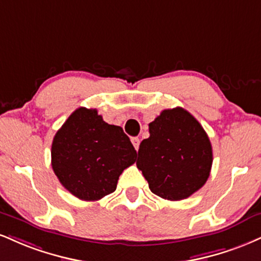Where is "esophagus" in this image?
<instances>
[{
	"instance_id": "obj_1",
	"label": "esophagus",
	"mask_w": 261,
	"mask_h": 261,
	"mask_svg": "<svg viewBox=\"0 0 261 261\" xmlns=\"http://www.w3.org/2000/svg\"><path fill=\"white\" fill-rule=\"evenodd\" d=\"M131 142H133L135 149L139 150V147H140V139H139V137H133V139H131Z\"/></svg>"
}]
</instances>
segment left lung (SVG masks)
<instances>
[{
	"label": "left lung",
	"mask_w": 261,
	"mask_h": 261,
	"mask_svg": "<svg viewBox=\"0 0 261 261\" xmlns=\"http://www.w3.org/2000/svg\"><path fill=\"white\" fill-rule=\"evenodd\" d=\"M213 164L208 135L184 108L165 109L149 124L136 165L161 198L181 200L202 188Z\"/></svg>",
	"instance_id": "8db88e82"
}]
</instances>
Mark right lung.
Segmentation results:
<instances>
[{
  "label": "right lung",
  "mask_w": 261,
  "mask_h": 261,
  "mask_svg": "<svg viewBox=\"0 0 261 261\" xmlns=\"http://www.w3.org/2000/svg\"><path fill=\"white\" fill-rule=\"evenodd\" d=\"M51 156L64 188L92 202L114 192L119 176L136 162L137 153L120 126L107 124L97 109L81 107L57 131Z\"/></svg>",
  "instance_id": "1"
}]
</instances>
